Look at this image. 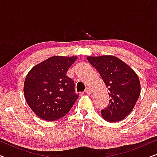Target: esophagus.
Here are the masks:
<instances>
[{"label": "esophagus", "mask_w": 157, "mask_h": 157, "mask_svg": "<svg viewBox=\"0 0 157 157\" xmlns=\"http://www.w3.org/2000/svg\"><path fill=\"white\" fill-rule=\"evenodd\" d=\"M84 92H85L86 94H91V91L89 89V88H86V89H85Z\"/></svg>", "instance_id": "1"}]
</instances>
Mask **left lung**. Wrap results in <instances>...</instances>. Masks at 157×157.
Segmentation results:
<instances>
[{"instance_id":"8db88e82","label":"left lung","mask_w":157,"mask_h":157,"mask_svg":"<svg viewBox=\"0 0 157 157\" xmlns=\"http://www.w3.org/2000/svg\"><path fill=\"white\" fill-rule=\"evenodd\" d=\"M87 60L99 73L109 90V103L101 110L109 122L123 120L131 113L140 95L139 77L132 68L113 56H88Z\"/></svg>"}]
</instances>
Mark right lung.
Returning a JSON list of instances; mask_svg holds the SVG:
<instances>
[{"label":"right lung","mask_w":157,"mask_h":157,"mask_svg":"<svg viewBox=\"0 0 157 157\" xmlns=\"http://www.w3.org/2000/svg\"><path fill=\"white\" fill-rule=\"evenodd\" d=\"M76 56H53L34 66L25 77L24 95L38 117L56 121L69 112L78 98L75 84L66 76Z\"/></svg>","instance_id":"add662e5"}]
</instances>
